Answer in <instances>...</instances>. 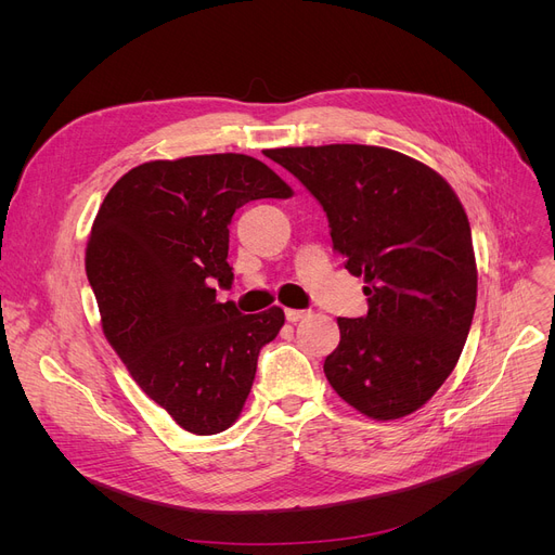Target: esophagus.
I'll return each instance as SVG.
<instances>
[{
	"label": "esophagus",
	"instance_id": "34e87169",
	"mask_svg": "<svg viewBox=\"0 0 555 555\" xmlns=\"http://www.w3.org/2000/svg\"><path fill=\"white\" fill-rule=\"evenodd\" d=\"M310 314V310H297V308H285V319L287 322H301V319H306Z\"/></svg>",
	"mask_w": 555,
	"mask_h": 555
}]
</instances>
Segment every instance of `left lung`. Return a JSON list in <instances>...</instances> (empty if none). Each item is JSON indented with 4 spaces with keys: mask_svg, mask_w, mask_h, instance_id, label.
Segmentation results:
<instances>
[{
    "mask_svg": "<svg viewBox=\"0 0 555 555\" xmlns=\"http://www.w3.org/2000/svg\"><path fill=\"white\" fill-rule=\"evenodd\" d=\"M268 157L319 199L333 249L366 283V317L337 319L339 346L324 362L331 387L373 421L414 414L454 371L477 306L461 199L434 168L380 145H304Z\"/></svg>",
    "mask_w": 555,
    "mask_h": 555,
    "instance_id": "obj_1",
    "label": "left lung"
}]
</instances>
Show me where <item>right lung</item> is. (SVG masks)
<instances>
[{
  "instance_id": "right-lung-1",
  "label": "right lung",
  "mask_w": 555,
  "mask_h": 555,
  "mask_svg": "<svg viewBox=\"0 0 555 555\" xmlns=\"http://www.w3.org/2000/svg\"><path fill=\"white\" fill-rule=\"evenodd\" d=\"M293 195L262 162L195 155L134 166L105 195L85 249L103 333L141 391L182 429L238 421L260 348L285 314L216 301L231 285L229 222L249 199Z\"/></svg>"
}]
</instances>
